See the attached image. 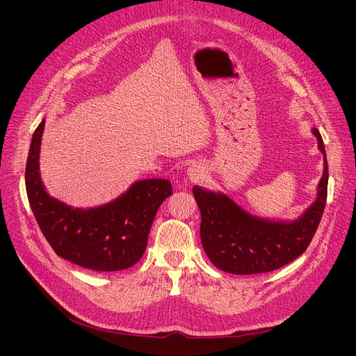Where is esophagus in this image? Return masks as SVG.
<instances>
[{
    "label": "esophagus",
    "instance_id": "obj_1",
    "mask_svg": "<svg viewBox=\"0 0 356 356\" xmlns=\"http://www.w3.org/2000/svg\"><path fill=\"white\" fill-rule=\"evenodd\" d=\"M187 175H188L191 181H195V180H200L202 176H204V169H202L200 165H191L187 169Z\"/></svg>",
    "mask_w": 356,
    "mask_h": 356
}]
</instances>
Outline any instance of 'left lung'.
<instances>
[{
	"mask_svg": "<svg viewBox=\"0 0 356 356\" xmlns=\"http://www.w3.org/2000/svg\"><path fill=\"white\" fill-rule=\"evenodd\" d=\"M324 158L316 200L298 218L270 220L248 213L221 191L193 187L201 213L200 236L209 259L234 275H255L279 269L307 249L321 221L328 186L325 146L320 131L312 129Z\"/></svg>",
	"mask_w": 356,
	"mask_h": 356,
	"instance_id": "obj_1",
	"label": "left lung"
}]
</instances>
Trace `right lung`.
I'll use <instances>...</instances> for the list:
<instances>
[{
    "label": "right lung",
    "mask_w": 356,
    "mask_h": 356,
    "mask_svg": "<svg viewBox=\"0 0 356 356\" xmlns=\"http://www.w3.org/2000/svg\"><path fill=\"white\" fill-rule=\"evenodd\" d=\"M43 129L44 120L33 132L25 169L28 200L42 234L60 258L81 268L117 272L134 266L146 249L158 209L173 193L170 180H138L97 207L67 206L46 191L40 177Z\"/></svg>",
    "instance_id": "add662e5"
}]
</instances>
